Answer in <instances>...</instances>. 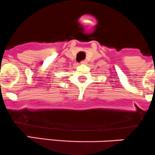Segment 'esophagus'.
Segmentation results:
<instances>
[{
	"label": "esophagus",
	"instance_id": "34e87169",
	"mask_svg": "<svg viewBox=\"0 0 155 155\" xmlns=\"http://www.w3.org/2000/svg\"><path fill=\"white\" fill-rule=\"evenodd\" d=\"M81 64H87V61H86V60L82 61H81Z\"/></svg>",
	"mask_w": 155,
	"mask_h": 155
}]
</instances>
